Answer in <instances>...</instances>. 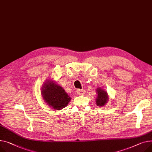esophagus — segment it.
Instances as JSON below:
<instances>
[{
	"label": "esophagus",
	"mask_w": 152,
	"mask_h": 152,
	"mask_svg": "<svg viewBox=\"0 0 152 152\" xmlns=\"http://www.w3.org/2000/svg\"><path fill=\"white\" fill-rule=\"evenodd\" d=\"M76 92L78 95H83L85 94V91L83 89H77L76 90Z\"/></svg>",
	"instance_id": "esophagus-1"
}]
</instances>
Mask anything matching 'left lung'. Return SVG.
<instances>
[{
  "label": "left lung",
  "mask_w": 152,
  "mask_h": 152,
  "mask_svg": "<svg viewBox=\"0 0 152 152\" xmlns=\"http://www.w3.org/2000/svg\"><path fill=\"white\" fill-rule=\"evenodd\" d=\"M96 92L98 94L97 98H96V105L99 107L104 106L107 103L109 99L107 93L105 90L100 88H96Z\"/></svg>",
  "instance_id": "left-lung-1"
}]
</instances>
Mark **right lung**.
Instances as JSON below:
<instances>
[{
    "instance_id": "add662e5",
    "label": "right lung",
    "mask_w": 152,
    "mask_h": 152,
    "mask_svg": "<svg viewBox=\"0 0 152 152\" xmlns=\"http://www.w3.org/2000/svg\"><path fill=\"white\" fill-rule=\"evenodd\" d=\"M42 95L45 102L55 110L65 107L71 98L65 90L53 80H47L42 88Z\"/></svg>"
}]
</instances>
